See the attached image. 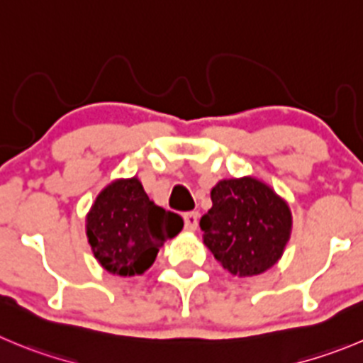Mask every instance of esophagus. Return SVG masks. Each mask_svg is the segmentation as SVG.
<instances>
[{"mask_svg":"<svg viewBox=\"0 0 363 363\" xmlns=\"http://www.w3.org/2000/svg\"><path fill=\"white\" fill-rule=\"evenodd\" d=\"M184 225L186 229H189V231H195V229L199 228V213L197 211H189V213H184Z\"/></svg>","mask_w":363,"mask_h":363,"instance_id":"1","label":"esophagus"}]
</instances>
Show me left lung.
Listing matches in <instances>:
<instances>
[{
	"mask_svg": "<svg viewBox=\"0 0 363 363\" xmlns=\"http://www.w3.org/2000/svg\"><path fill=\"white\" fill-rule=\"evenodd\" d=\"M201 218L206 247L235 276H258L283 254L292 215L286 202L252 177L220 181Z\"/></svg>",
	"mask_w": 363,
	"mask_h": 363,
	"instance_id": "obj_1",
	"label": "left lung"
}]
</instances>
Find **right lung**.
<instances>
[{
  "label": "right lung",
  "mask_w": 363,
  "mask_h": 363,
  "mask_svg": "<svg viewBox=\"0 0 363 363\" xmlns=\"http://www.w3.org/2000/svg\"><path fill=\"white\" fill-rule=\"evenodd\" d=\"M184 225L175 213L155 206L135 177L116 181L100 193L87 215V238L107 272L135 276L150 269L159 247Z\"/></svg>",
  "instance_id": "add662e5"
}]
</instances>
